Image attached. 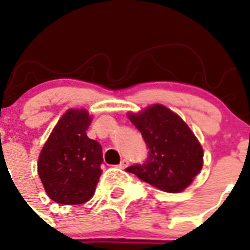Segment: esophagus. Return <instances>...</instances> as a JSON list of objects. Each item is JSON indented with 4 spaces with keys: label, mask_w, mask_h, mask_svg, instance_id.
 I'll return each mask as SVG.
<instances>
[{
    "label": "esophagus",
    "mask_w": 250,
    "mask_h": 250,
    "mask_svg": "<svg viewBox=\"0 0 250 250\" xmlns=\"http://www.w3.org/2000/svg\"><path fill=\"white\" fill-rule=\"evenodd\" d=\"M118 167L121 168V169H125V168L128 167V162H127V160H125V159H123V160H122V162H121V163H119Z\"/></svg>",
    "instance_id": "1"
}]
</instances>
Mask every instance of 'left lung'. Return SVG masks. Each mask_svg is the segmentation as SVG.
I'll use <instances>...</instances> for the list:
<instances>
[{"label":"left lung","mask_w":250,"mask_h":250,"mask_svg":"<svg viewBox=\"0 0 250 250\" xmlns=\"http://www.w3.org/2000/svg\"><path fill=\"white\" fill-rule=\"evenodd\" d=\"M149 147L143 166H131L127 172L166 192H181L203 167V147L184 119L162 104H153L127 114Z\"/></svg>","instance_id":"obj_1"}]
</instances>
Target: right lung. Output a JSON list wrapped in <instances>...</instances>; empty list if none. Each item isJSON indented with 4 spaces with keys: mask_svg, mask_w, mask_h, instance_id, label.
I'll list each match as a JSON object with an SVG mask.
<instances>
[{
    "mask_svg": "<svg viewBox=\"0 0 250 250\" xmlns=\"http://www.w3.org/2000/svg\"><path fill=\"white\" fill-rule=\"evenodd\" d=\"M91 121L86 109H68L41 150L38 174L46 194L59 204H83L95 194L103 147L87 137Z\"/></svg>",
    "mask_w": 250,
    "mask_h": 250,
    "instance_id": "right-lung-1",
    "label": "right lung"
}]
</instances>
